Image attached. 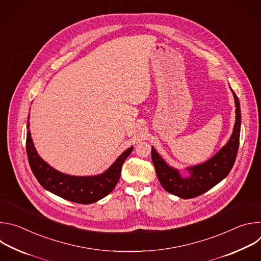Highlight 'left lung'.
Masks as SVG:
<instances>
[{"mask_svg":"<svg viewBox=\"0 0 261 261\" xmlns=\"http://www.w3.org/2000/svg\"><path fill=\"white\" fill-rule=\"evenodd\" d=\"M236 104V123L233 132L227 143L207 161L186 168L188 176H182L178 169L170 166L152 146V161L158 179L164 190L178 196L189 199L201 195L212 189L230 172L239 150L241 133V106L239 98L230 88Z\"/></svg>","mask_w":261,"mask_h":261,"instance_id":"1","label":"left lung"}]
</instances>
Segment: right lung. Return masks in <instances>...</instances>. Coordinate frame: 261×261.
<instances>
[{
  "mask_svg": "<svg viewBox=\"0 0 261 261\" xmlns=\"http://www.w3.org/2000/svg\"><path fill=\"white\" fill-rule=\"evenodd\" d=\"M28 119L30 120V115ZM132 151L133 146L127 148L100 174L70 175L55 169L39 156L31 137L30 123L27 125V154L34 175L45 190L73 202L90 204L108 195L117 186L122 165Z\"/></svg>",
  "mask_w": 261,
  "mask_h": 261,
  "instance_id": "1",
  "label": "right lung"
}]
</instances>
